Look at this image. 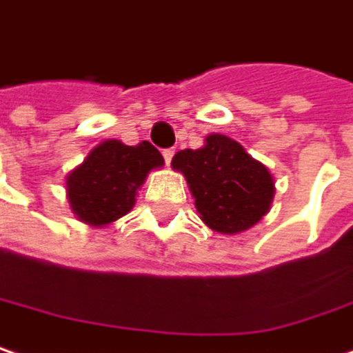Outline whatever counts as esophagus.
I'll return each mask as SVG.
<instances>
[{
    "mask_svg": "<svg viewBox=\"0 0 353 353\" xmlns=\"http://www.w3.org/2000/svg\"><path fill=\"white\" fill-rule=\"evenodd\" d=\"M174 154H176V150H172V148H170V150H163V152H161V156H163V159H165V163H168V165L172 163V159H174Z\"/></svg>",
    "mask_w": 353,
    "mask_h": 353,
    "instance_id": "obj_1",
    "label": "esophagus"
}]
</instances>
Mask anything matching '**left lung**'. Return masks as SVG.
Returning a JSON list of instances; mask_svg holds the SVG:
<instances>
[{
  "label": "left lung",
  "instance_id": "left-lung-1",
  "mask_svg": "<svg viewBox=\"0 0 353 353\" xmlns=\"http://www.w3.org/2000/svg\"><path fill=\"white\" fill-rule=\"evenodd\" d=\"M172 165L185 176L199 216L216 232L250 230L270 210L274 179L268 168L225 135H208L203 148L177 152Z\"/></svg>",
  "mask_w": 353,
  "mask_h": 353
}]
</instances>
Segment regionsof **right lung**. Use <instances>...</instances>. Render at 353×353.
Here are the masks:
<instances>
[{
  "mask_svg": "<svg viewBox=\"0 0 353 353\" xmlns=\"http://www.w3.org/2000/svg\"><path fill=\"white\" fill-rule=\"evenodd\" d=\"M163 165V157L150 141L123 145L103 141L68 176V197L73 214L92 225H105L125 216L135 192L150 170Z\"/></svg>",
  "mask_w": 353,
  "mask_h": 353,
  "instance_id": "right-lung-1",
  "label": "right lung"
}]
</instances>
